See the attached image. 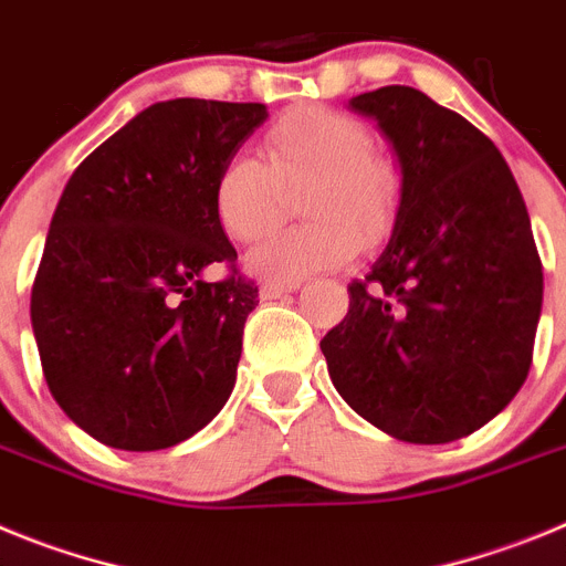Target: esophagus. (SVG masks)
<instances>
[{"instance_id": "1", "label": "esophagus", "mask_w": 566, "mask_h": 566, "mask_svg": "<svg viewBox=\"0 0 566 566\" xmlns=\"http://www.w3.org/2000/svg\"><path fill=\"white\" fill-rule=\"evenodd\" d=\"M298 287H302V282H287V284L264 282V284H262V290H259V293H262L264 302H273V298H282V295L295 293V290H298Z\"/></svg>"}]
</instances>
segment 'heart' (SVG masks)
Listing matches in <instances>:
<instances>
[{"label":"heart","instance_id":"obj_1","mask_svg":"<svg viewBox=\"0 0 566 566\" xmlns=\"http://www.w3.org/2000/svg\"><path fill=\"white\" fill-rule=\"evenodd\" d=\"M298 197L307 226L273 233L248 253V271L268 282H298L338 268L353 248L375 245L395 217L400 180L371 151L360 120L327 106L290 112L264 135L262 160L233 155L213 180V213L233 242H256L282 220L284 195Z\"/></svg>","mask_w":566,"mask_h":566}]
</instances>
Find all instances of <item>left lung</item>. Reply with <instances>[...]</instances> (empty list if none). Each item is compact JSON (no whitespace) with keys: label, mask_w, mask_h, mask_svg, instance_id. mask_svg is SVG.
Listing matches in <instances>:
<instances>
[{"label":"left lung","mask_w":566,"mask_h":566,"mask_svg":"<svg viewBox=\"0 0 566 566\" xmlns=\"http://www.w3.org/2000/svg\"><path fill=\"white\" fill-rule=\"evenodd\" d=\"M400 166L395 228L349 313L321 340L338 395L395 440L482 429L522 389L542 315V259L491 137L415 86L349 98Z\"/></svg>","instance_id":"8db88e82"}]
</instances>
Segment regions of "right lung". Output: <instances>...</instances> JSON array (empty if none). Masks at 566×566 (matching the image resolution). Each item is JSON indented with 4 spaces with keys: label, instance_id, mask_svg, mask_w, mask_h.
I'll use <instances>...</instances> for the list:
<instances>
[{
    "label": "right lung",
    "instance_id": "right-lung-1",
    "mask_svg": "<svg viewBox=\"0 0 566 566\" xmlns=\"http://www.w3.org/2000/svg\"><path fill=\"white\" fill-rule=\"evenodd\" d=\"M264 120V104L160 101L61 191L30 321L50 395L104 446L171 448L231 397L259 290L206 279L237 259L213 213V180Z\"/></svg>",
    "mask_w": 566,
    "mask_h": 566
}]
</instances>
